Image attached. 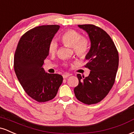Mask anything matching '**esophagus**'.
<instances>
[{
    "label": "esophagus",
    "instance_id": "34e87169",
    "mask_svg": "<svg viewBox=\"0 0 134 134\" xmlns=\"http://www.w3.org/2000/svg\"><path fill=\"white\" fill-rule=\"evenodd\" d=\"M70 76V74H69V73H65V74H64L62 75L63 78H64V79H65V78L68 77H69Z\"/></svg>",
    "mask_w": 134,
    "mask_h": 134
}]
</instances>
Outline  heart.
I'll return each mask as SVG.
<instances>
[{
  "label": "heart",
  "mask_w": 134,
  "mask_h": 134,
  "mask_svg": "<svg viewBox=\"0 0 134 134\" xmlns=\"http://www.w3.org/2000/svg\"><path fill=\"white\" fill-rule=\"evenodd\" d=\"M61 40L65 45L72 48L74 52L80 58H84L90 50V41L87 38L82 36L79 32L74 30L66 31L61 36ZM58 44L55 39H52L49 43L48 52L54 54L57 50Z\"/></svg>",
  "instance_id": "heart-1"
}]
</instances>
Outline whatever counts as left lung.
<instances>
[{
	"label": "left lung",
	"instance_id": "obj_1",
	"mask_svg": "<svg viewBox=\"0 0 134 134\" xmlns=\"http://www.w3.org/2000/svg\"><path fill=\"white\" fill-rule=\"evenodd\" d=\"M87 32L91 48L84 67L91 70L89 76L77 75L79 84L74 88L78 100L86 104H96L104 99L113 87L118 67V52L105 31L93 24L78 25Z\"/></svg>",
	"mask_w": 134,
	"mask_h": 134
}]
</instances>
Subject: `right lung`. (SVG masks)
Segmentation results:
<instances>
[{"label":"right lung","instance_id":"add662e5","mask_svg":"<svg viewBox=\"0 0 134 134\" xmlns=\"http://www.w3.org/2000/svg\"><path fill=\"white\" fill-rule=\"evenodd\" d=\"M58 25H43L29 30L19 40L14 58V68L23 88L38 102L53 99L63 77L48 74L42 65L49 54L48 44L59 30Z\"/></svg>","mask_w":134,"mask_h":134}]
</instances>
